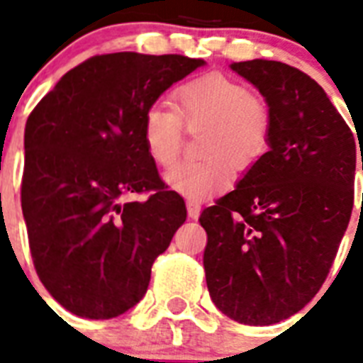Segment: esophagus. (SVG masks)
I'll list each match as a JSON object with an SVG mask.
<instances>
[{
    "instance_id": "34e87169",
    "label": "esophagus",
    "mask_w": 363,
    "mask_h": 363,
    "mask_svg": "<svg viewBox=\"0 0 363 363\" xmlns=\"http://www.w3.org/2000/svg\"><path fill=\"white\" fill-rule=\"evenodd\" d=\"M186 211H188V216L190 218H198L199 215H201V205L198 203V201H186Z\"/></svg>"
}]
</instances>
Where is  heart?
Listing matches in <instances>:
<instances>
[{
  "label": "heart",
  "instance_id": "1",
  "mask_svg": "<svg viewBox=\"0 0 363 363\" xmlns=\"http://www.w3.org/2000/svg\"><path fill=\"white\" fill-rule=\"evenodd\" d=\"M175 111L154 104L145 111L141 135L147 154L162 167L177 160L182 122L205 125L201 152L209 158L182 162L165 173V184L181 196L201 201L232 184L233 168L247 169L269 147L271 118L262 99L222 73H207L173 92Z\"/></svg>",
  "mask_w": 363,
  "mask_h": 363
}]
</instances>
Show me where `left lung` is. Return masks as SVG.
<instances>
[{"label": "left lung", "mask_w": 363, "mask_h": 363, "mask_svg": "<svg viewBox=\"0 0 363 363\" xmlns=\"http://www.w3.org/2000/svg\"><path fill=\"white\" fill-rule=\"evenodd\" d=\"M230 69L264 96L269 150L199 216L205 279L224 315L269 326L303 309L326 281L354 203L356 139L303 71L273 60Z\"/></svg>", "instance_id": "1"}]
</instances>
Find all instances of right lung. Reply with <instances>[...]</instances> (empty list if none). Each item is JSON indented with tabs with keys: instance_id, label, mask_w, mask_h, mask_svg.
Wrapping results in <instances>:
<instances>
[{
	"instance_id": "1",
	"label": "right lung",
	"mask_w": 363,
	"mask_h": 363,
	"mask_svg": "<svg viewBox=\"0 0 363 363\" xmlns=\"http://www.w3.org/2000/svg\"><path fill=\"white\" fill-rule=\"evenodd\" d=\"M203 60L115 52L67 71L28 116L22 177L33 265L82 318L122 315L147 294L154 259L186 220L143 143L145 111ZM152 191L147 202L128 193Z\"/></svg>"
}]
</instances>
